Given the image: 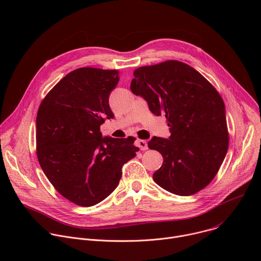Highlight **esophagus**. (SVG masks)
<instances>
[{
    "label": "esophagus",
    "instance_id": "1",
    "mask_svg": "<svg viewBox=\"0 0 261 261\" xmlns=\"http://www.w3.org/2000/svg\"><path fill=\"white\" fill-rule=\"evenodd\" d=\"M136 146H138L141 150H146L148 148L147 142L145 140H140V139L136 140Z\"/></svg>",
    "mask_w": 261,
    "mask_h": 261
}]
</instances>
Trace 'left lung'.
<instances>
[{"label": "left lung", "mask_w": 261, "mask_h": 261, "mask_svg": "<svg viewBox=\"0 0 261 261\" xmlns=\"http://www.w3.org/2000/svg\"><path fill=\"white\" fill-rule=\"evenodd\" d=\"M132 92L142 97L155 116H164L168 139L148 142L163 156L152 177L163 189L188 196L205 188L228 151L226 109L222 97L192 67L176 61L138 68Z\"/></svg>", "instance_id": "obj_1"}]
</instances>
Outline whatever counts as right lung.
<instances>
[{
    "instance_id": "add662e5",
    "label": "right lung",
    "mask_w": 261,
    "mask_h": 261,
    "mask_svg": "<svg viewBox=\"0 0 261 261\" xmlns=\"http://www.w3.org/2000/svg\"><path fill=\"white\" fill-rule=\"evenodd\" d=\"M116 70L80 68L45 97L36 117L37 159L54 188L72 203L90 207L118 186L121 168L139 150L136 138L103 137L100 125L114 118L109 97Z\"/></svg>"
}]
</instances>
